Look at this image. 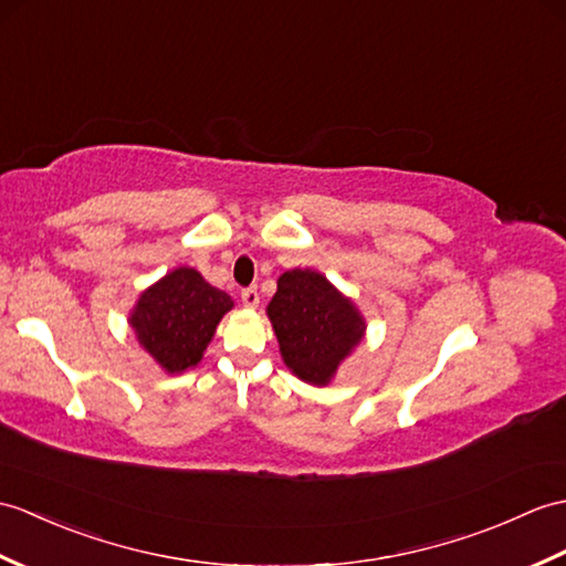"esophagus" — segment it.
<instances>
[{
    "label": "esophagus",
    "mask_w": 566,
    "mask_h": 566,
    "mask_svg": "<svg viewBox=\"0 0 566 566\" xmlns=\"http://www.w3.org/2000/svg\"><path fill=\"white\" fill-rule=\"evenodd\" d=\"M241 298H243V306L245 308H258V304H260V294H258V289H243L241 292Z\"/></svg>",
    "instance_id": "esophagus-1"
}]
</instances>
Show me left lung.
Listing matches in <instances>:
<instances>
[{
	"label": "left lung",
	"mask_w": 566,
	"mask_h": 566,
	"mask_svg": "<svg viewBox=\"0 0 566 566\" xmlns=\"http://www.w3.org/2000/svg\"><path fill=\"white\" fill-rule=\"evenodd\" d=\"M282 361L311 386H331L339 366L361 345L366 321L357 304L315 270H286L268 304Z\"/></svg>",
	"instance_id": "1"
}]
</instances>
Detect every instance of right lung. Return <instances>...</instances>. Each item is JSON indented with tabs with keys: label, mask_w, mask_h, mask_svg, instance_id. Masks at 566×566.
<instances>
[{
	"label": "right lung",
	"mask_w": 566,
	"mask_h": 566,
	"mask_svg": "<svg viewBox=\"0 0 566 566\" xmlns=\"http://www.w3.org/2000/svg\"><path fill=\"white\" fill-rule=\"evenodd\" d=\"M231 308L233 298L195 268H176L144 289L127 323L161 371L178 376L202 361L217 325Z\"/></svg>",
	"instance_id": "add662e5"
}]
</instances>
